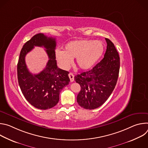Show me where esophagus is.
<instances>
[{
	"instance_id": "obj_1",
	"label": "esophagus",
	"mask_w": 148,
	"mask_h": 148,
	"mask_svg": "<svg viewBox=\"0 0 148 148\" xmlns=\"http://www.w3.org/2000/svg\"><path fill=\"white\" fill-rule=\"evenodd\" d=\"M69 77L70 78V79L71 82H73L74 81V74L73 73H69Z\"/></svg>"
}]
</instances>
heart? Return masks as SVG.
<instances>
[{"mask_svg": "<svg viewBox=\"0 0 148 148\" xmlns=\"http://www.w3.org/2000/svg\"><path fill=\"white\" fill-rule=\"evenodd\" d=\"M103 44L99 40H79L68 43L64 51L57 50L56 57L62 69H67L76 59L77 66L82 70H88L93 67L102 56Z\"/></svg>", "mask_w": 148, "mask_h": 148, "instance_id": "heart-1", "label": "heart"}]
</instances>
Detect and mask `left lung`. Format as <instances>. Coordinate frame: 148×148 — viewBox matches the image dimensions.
<instances>
[{
	"mask_svg": "<svg viewBox=\"0 0 148 148\" xmlns=\"http://www.w3.org/2000/svg\"><path fill=\"white\" fill-rule=\"evenodd\" d=\"M107 47L103 59L92 69L74 77L81 86L77 101L86 110L98 108L114 90L118 78L120 58L112 42L105 38Z\"/></svg>",
	"mask_w": 148,
	"mask_h": 148,
	"instance_id": "left-lung-1",
	"label": "left lung"
}]
</instances>
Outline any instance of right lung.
I'll list each match as a JSON object with an SVG mask.
<instances>
[{"label":"right lung","instance_id":"right-lung-1","mask_svg":"<svg viewBox=\"0 0 148 148\" xmlns=\"http://www.w3.org/2000/svg\"><path fill=\"white\" fill-rule=\"evenodd\" d=\"M34 46L44 47L49 60L46 68L37 75L30 73L25 62V57ZM56 38L43 33L34 35L21 50L17 63L18 85L26 100L40 110L54 107L58 102L61 90L69 85V73L58 68L56 60Z\"/></svg>","mask_w":148,"mask_h":148}]
</instances>
